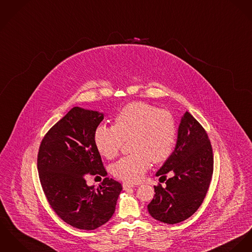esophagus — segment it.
I'll list each match as a JSON object with an SVG mask.
<instances>
[{
  "mask_svg": "<svg viewBox=\"0 0 252 252\" xmlns=\"http://www.w3.org/2000/svg\"><path fill=\"white\" fill-rule=\"evenodd\" d=\"M122 187H123V189H129V188H135V187H137V186L134 185V184L123 183Z\"/></svg>",
  "mask_w": 252,
  "mask_h": 252,
  "instance_id": "34e87169",
  "label": "esophagus"
}]
</instances>
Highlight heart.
I'll list each match as a JSON object with an SVG mask.
<instances>
[{
	"label": "heart",
	"instance_id": "heart-1",
	"mask_svg": "<svg viewBox=\"0 0 252 252\" xmlns=\"http://www.w3.org/2000/svg\"><path fill=\"white\" fill-rule=\"evenodd\" d=\"M176 134L175 119L168 111L145 102H133L116 114L115 125L97 126L94 143L105 158L113 159L124 141L131 138L133 153L115 162L112 172L124 182L135 183L143 177L152 160L160 163L169 158Z\"/></svg>",
	"mask_w": 252,
	"mask_h": 252
}]
</instances>
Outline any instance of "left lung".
I'll return each mask as SVG.
<instances>
[{
    "instance_id": "1",
    "label": "left lung",
    "mask_w": 252,
    "mask_h": 252,
    "mask_svg": "<svg viewBox=\"0 0 252 252\" xmlns=\"http://www.w3.org/2000/svg\"><path fill=\"white\" fill-rule=\"evenodd\" d=\"M213 169V149L206 131L186 112L180 121L174 151L156 173L164 180L167 173L171 177L164 188L160 184L154 187L156 193L147 206L151 217L175 224L192 216L206 196Z\"/></svg>"
}]
</instances>
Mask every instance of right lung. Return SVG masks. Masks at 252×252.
<instances>
[{
  "label": "right lung",
  "mask_w": 252,
  "mask_h": 252,
  "mask_svg": "<svg viewBox=\"0 0 252 252\" xmlns=\"http://www.w3.org/2000/svg\"><path fill=\"white\" fill-rule=\"evenodd\" d=\"M102 113L74 107L46 134L39 146L37 169L46 198L69 225L94 230L113 217L121 184L106 177L95 189L87 175L106 176L94 132Z\"/></svg>",
  "instance_id": "add662e5"
}]
</instances>
